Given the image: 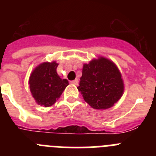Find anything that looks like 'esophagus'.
<instances>
[{"label": "esophagus", "instance_id": "34e87169", "mask_svg": "<svg viewBox=\"0 0 156 156\" xmlns=\"http://www.w3.org/2000/svg\"><path fill=\"white\" fill-rule=\"evenodd\" d=\"M71 83H73V84H74V85H78V80H73V81H71Z\"/></svg>", "mask_w": 156, "mask_h": 156}]
</instances>
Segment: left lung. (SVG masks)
<instances>
[{"mask_svg": "<svg viewBox=\"0 0 156 156\" xmlns=\"http://www.w3.org/2000/svg\"><path fill=\"white\" fill-rule=\"evenodd\" d=\"M77 88L92 108L106 109L120 99L124 86L116 66L108 59L101 57L83 65Z\"/></svg>", "mask_w": 156, "mask_h": 156, "instance_id": "obj_1", "label": "left lung"}]
</instances>
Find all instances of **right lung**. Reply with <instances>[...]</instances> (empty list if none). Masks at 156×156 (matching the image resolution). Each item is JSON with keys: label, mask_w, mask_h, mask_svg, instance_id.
<instances>
[{"label": "right lung", "mask_w": 156, "mask_h": 156, "mask_svg": "<svg viewBox=\"0 0 156 156\" xmlns=\"http://www.w3.org/2000/svg\"><path fill=\"white\" fill-rule=\"evenodd\" d=\"M55 62H44L33 71L29 80L30 91L37 103L49 107L55 103L69 85L67 80L61 79L56 69Z\"/></svg>", "instance_id": "1"}]
</instances>
